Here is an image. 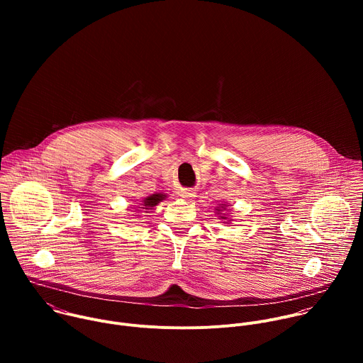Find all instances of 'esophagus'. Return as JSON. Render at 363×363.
<instances>
[{"instance_id":"obj_1","label":"esophagus","mask_w":363,"mask_h":363,"mask_svg":"<svg viewBox=\"0 0 363 363\" xmlns=\"http://www.w3.org/2000/svg\"><path fill=\"white\" fill-rule=\"evenodd\" d=\"M181 196H182L184 199H192V198L195 196V192L185 189V191H182V192H181Z\"/></svg>"}]
</instances>
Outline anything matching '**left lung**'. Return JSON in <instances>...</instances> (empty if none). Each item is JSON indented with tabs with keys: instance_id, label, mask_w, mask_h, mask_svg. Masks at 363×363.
Wrapping results in <instances>:
<instances>
[{
	"instance_id": "8db88e82",
	"label": "left lung",
	"mask_w": 363,
	"mask_h": 363,
	"mask_svg": "<svg viewBox=\"0 0 363 363\" xmlns=\"http://www.w3.org/2000/svg\"><path fill=\"white\" fill-rule=\"evenodd\" d=\"M216 214L218 216V220H221L224 224H231L234 220H233V216H231V208L228 202H223V203H218L216 206Z\"/></svg>"
}]
</instances>
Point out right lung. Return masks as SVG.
I'll list each match as a JSON object with an SVG mask.
<instances>
[{"instance_id": "right-lung-1", "label": "right lung", "mask_w": 363, "mask_h": 363, "mask_svg": "<svg viewBox=\"0 0 363 363\" xmlns=\"http://www.w3.org/2000/svg\"><path fill=\"white\" fill-rule=\"evenodd\" d=\"M168 198V195L165 192H155L150 194L149 196L143 198L142 201L138 202L136 206H133L135 213H138L136 217H142V214H149L150 210H153V206H157L160 202L165 201Z\"/></svg>"}]
</instances>
